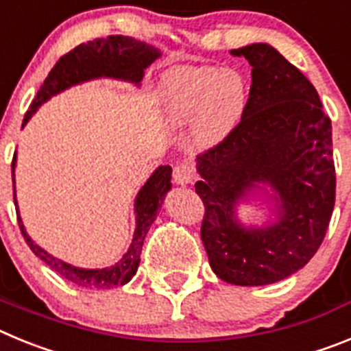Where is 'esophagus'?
<instances>
[{
  "label": "esophagus",
  "mask_w": 351,
  "mask_h": 351,
  "mask_svg": "<svg viewBox=\"0 0 351 351\" xmlns=\"http://www.w3.org/2000/svg\"><path fill=\"white\" fill-rule=\"evenodd\" d=\"M172 179L176 184H190L195 179V170L188 163H179V165L173 167Z\"/></svg>",
  "instance_id": "obj_1"
}]
</instances>
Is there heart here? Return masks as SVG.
Here are the masks:
<instances>
[{
    "instance_id": "heart-1",
    "label": "heart",
    "mask_w": 351,
    "mask_h": 351,
    "mask_svg": "<svg viewBox=\"0 0 351 351\" xmlns=\"http://www.w3.org/2000/svg\"><path fill=\"white\" fill-rule=\"evenodd\" d=\"M247 82L237 70L214 66L173 68L161 80V98L172 125L195 121L198 144L225 141L243 119Z\"/></svg>"
}]
</instances>
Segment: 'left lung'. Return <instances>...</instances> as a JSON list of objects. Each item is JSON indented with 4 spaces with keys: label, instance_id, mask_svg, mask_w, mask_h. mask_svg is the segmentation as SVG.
Segmentation results:
<instances>
[{
    "label": "left lung",
    "instance_id": "1",
    "mask_svg": "<svg viewBox=\"0 0 351 351\" xmlns=\"http://www.w3.org/2000/svg\"><path fill=\"white\" fill-rule=\"evenodd\" d=\"M253 66L246 112L237 128L198 154L200 237L223 281L260 287L285 280L313 258L332 216L336 169L332 126L302 71L267 43L232 51ZM255 182L278 193V221L244 229L234 204Z\"/></svg>",
    "mask_w": 351,
    "mask_h": 351
}]
</instances>
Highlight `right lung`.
<instances>
[{
    "label": "right lung",
    "instance_id": "right-lung-1",
    "mask_svg": "<svg viewBox=\"0 0 351 351\" xmlns=\"http://www.w3.org/2000/svg\"><path fill=\"white\" fill-rule=\"evenodd\" d=\"M160 56V51L147 45L138 40L128 38V36L110 35L107 38H95L91 42L80 43L75 49H71L64 56H61L60 61L54 64L49 71L47 79L43 80L36 93L35 100L29 105V110L24 116V125L29 121L31 114L36 108L47 101L52 95L70 88L73 84L84 82V80L96 79V77H114V79H125L130 82L138 84L144 77V70L153 63ZM15 169V154L12 160V181L14 179ZM170 178H172V169L169 165H163L156 169V172L149 178L144 188L138 191L137 200H135V213H137V228H135V237L126 253L116 265L107 269H79L70 263H64L61 260L54 258L36 246L31 241L29 235L24 230V225L19 218L17 200H15V186H14V204L17 210L19 228L23 232V237L26 239L29 250L38 256L40 260L47 263L52 271L61 274L64 280L75 283L77 287L84 288H110L117 285H125L132 280L138 269L141 262L142 244H144L145 234L149 226L156 218L158 209L163 204L165 193L170 190Z\"/></svg>",
    "mask_w": 351,
    "mask_h": 351
}]
</instances>
